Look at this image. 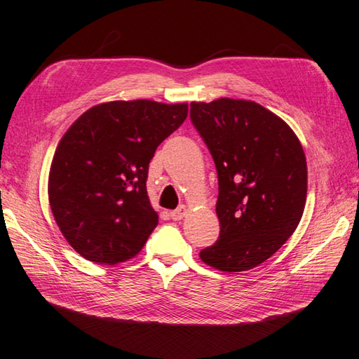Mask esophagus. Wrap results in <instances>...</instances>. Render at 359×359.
<instances>
[{
	"label": "esophagus",
	"mask_w": 359,
	"mask_h": 359,
	"mask_svg": "<svg viewBox=\"0 0 359 359\" xmlns=\"http://www.w3.org/2000/svg\"><path fill=\"white\" fill-rule=\"evenodd\" d=\"M187 214H188V208H187L185 205H182V206L177 208V210H174V211L170 212L172 220H182L183 217H185Z\"/></svg>",
	"instance_id": "34e87169"
}]
</instances>
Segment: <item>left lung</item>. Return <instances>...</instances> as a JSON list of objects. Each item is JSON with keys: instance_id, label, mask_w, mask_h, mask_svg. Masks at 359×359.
Returning <instances> with one entry per match:
<instances>
[{"instance_id": "1", "label": "left lung", "mask_w": 359, "mask_h": 359, "mask_svg": "<svg viewBox=\"0 0 359 359\" xmlns=\"http://www.w3.org/2000/svg\"><path fill=\"white\" fill-rule=\"evenodd\" d=\"M189 116L219 177L220 236L200 258L223 272L257 268L302 220L307 194L303 147L285 121L254 101L191 102Z\"/></svg>"}]
</instances>
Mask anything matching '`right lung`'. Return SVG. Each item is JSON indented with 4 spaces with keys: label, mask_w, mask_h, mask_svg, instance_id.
I'll return each instance as SVG.
<instances>
[{
    "label": "right lung",
    "mask_w": 359,
    "mask_h": 359,
    "mask_svg": "<svg viewBox=\"0 0 359 359\" xmlns=\"http://www.w3.org/2000/svg\"><path fill=\"white\" fill-rule=\"evenodd\" d=\"M187 116L185 102L111 101L65 131L50 166L48 202L81 257L118 264L140 252L159 222L147 193L148 165Z\"/></svg>",
    "instance_id": "add662e5"
}]
</instances>
